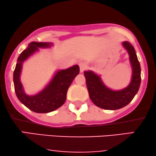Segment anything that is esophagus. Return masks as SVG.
<instances>
[{
    "mask_svg": "<svg viewBox=\"0 0 156 156\" xmlns=\"http://www.w3.org/2000/svg\"><path fill=\"white\" fill-rule=\"evenodd\" d=\"M79 65H80V72H84V70L86 69L87 66H86L85 63H84V62H80V64H79Z\"/></svg>",
    "mask_w": 156,
    "mask_h": 156,
    "instance_id": "1",
    "label": "esophagus"
}]
</instances>
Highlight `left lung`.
Instances as JSON below:
<instances>
[{
  "label": "left lung",
  "instance_id": "8db88e82",
  "mask_svg": "<svg viewBox=\"0 0 156 156\" xmlns=\"http://www.w3.org/2000/svg\"><path fill=\"white\" fill-rule=\"evenodd\" d=\"M122 46L130 56V62L133 69L131 82L122 90L114 91L105 85L100 76L92 72H84L89 95L92 102L105 110H118L128 105L139 90L141 82V69L135 48L130 42H122Z\"/></svg>",
  "mask_w": 156,
  "mask_h": 156
}]
</instances>
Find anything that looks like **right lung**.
<instances>
[{
	"instance_id": "1",
	"label": "right lung",
	"mask_w": 156,
	"mask_h": 156,
	"mask_svg": "<svg viewBox=\"0 0 156 156\" xmlns=\"http://www.w3.org/2000/svg\"><path fill=\"white\" fill-rule=\"evenodd\" d=\"M51 43L33 41L20 54L13 72V83L16 96L20 102L33 112L47 113L60 108L65 102L66 92L72 81L80 73V67L74 65L66 69L58 70L46 87L34 95L24 92L20 76L22 64L29 56L38 51V48H49Z\"/></svg>"
}]
</instances>
